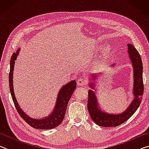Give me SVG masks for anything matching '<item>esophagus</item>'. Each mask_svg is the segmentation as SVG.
<instances>
[{
    "mask_svg": "<svg viewBox=\"0 0 149 149\" xmlns=\"http://www.w3.org/2000/svg\"><path fill=\"white\" fill-rule=\"evenodd\" d=\"M87 81L85 80V78L84 77H80L79 79L77 80V85H79V86H84V85H85L86 84Z\"/></svg>",
    "mask_w": 149,
    "mask_h": 149,
    "instance_id": "obj_1",
    "label": "esophagus"
}]
</instances>
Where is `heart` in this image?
<instances>
[{
  "label": "heart",
  "instance_id": "1",
  "mask_svg": "<svg viewBox=\"0 0 149 149\" xmlns=\"http://www.w3.org/2000/svg\"><path fill=\"white\" fill-rule=\"evenodd\" d=\"M102 46H100V47H99L97 48V50H101V49H102ZM112 48H111V47H107V48H105V49H104V57H108L110 56V55L111 54V53H112Z\"/></svg>",
  "mask_w": 149,
  "mask_h": 149
}]
</instances>
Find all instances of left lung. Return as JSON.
<instances>
[{
  "label": "left lung",
  "instance_id": "8db88e82",
  "mask_svg": "<svg viewBox=\"0 0 149 149\" xmlns=\"http://www.w3.org/2000/svg\"><path fill=\"white\" fill-rule=\"evenodd\" d=\"M127 52L132 62L133 71V99L125 111L119 114H110L102 111L97 97V80L101 76L100 74H93L90 75L89 85L91 89L88 91L87 109L89 115L96 124L102 127H116L124 123L134 114L139 107L144 92L143 81V64L140 54L132 44H127ZM115 67V64L110 65Z\"/></svg>",
  "mask_w": 149,
  "mask_h": 149
}]
</instances>
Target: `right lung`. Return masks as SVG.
Returning a JSON list of instances; mask_svg holds the SVG:
<instances>
[{"instance_id": "add662e5", "label": "right lung", "mask_w": 149, "mask_h": 149, "mask_svg": "<svg viewBox=\"0 0 149 149\" xmlns=\"http://www.w3.org/2000/svg\"><path fill=\"white\" fill-rule=\"evenodd\" d=\"M20 51V48L16 50V52L12 54L10 62V73H9V87L12 95V100L14 103L16 110L23 119L35 129L50 130L58 126L64 120L67 106L71 98L72 95L76 88V81L72 80L61 87L57 96L56 104L54 109L48 116L42 118H33L27 115L24 111L20 108L15 97L13 85V74L15 61L17 59Z\"/></svg>"}]
</instances>
